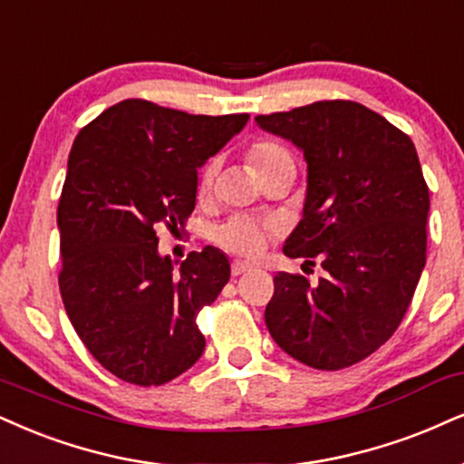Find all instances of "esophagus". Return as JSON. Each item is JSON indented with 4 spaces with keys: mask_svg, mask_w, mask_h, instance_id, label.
<instances>
[{
    "mask_svg": "<svg viewBox=\"0 0 464 464\" xmlns=\"http://www.w3.org/2000/svg\"><path fill=\"white\" fill-rule=\"evenodd\" d=\"M254 268V265H249V262H243V260H234L232 262V276H243V273H247Z\"/></svg>",
    "mask_w": 464,
    "mask_h": 464,
    "instance_id": "34e87169",
    "label": "esophagus"
}]
</instances>
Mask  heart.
<instances>
[{
  "instance_id": "1",
  "label": "heart",
  "mask_w": 464,
  "mask_h": 464,
  "mask_svg": "<svg viewBox=\"0 0 464 464\" xmlns=\"http://www.w3.org/2000/svg\"><path fill=\"white\" fill-rule=\"evenodd\" d=\"M249 163L254 165V169L258 171V176L266 174L273 168L282 163H293V157L285 150L282 144L273 140H256L247 150ZM217 171H219V159H208L204 163V168L199 169L198 176V198L206 199L213 191ZM276 234V226L266 221L251 219V217L237 215L230 217L226 223H221L219 230H217L215 238L221 247H226L232 254L241 256H256L265 249L268 238Z\"/></svg>"
}]
</instances>
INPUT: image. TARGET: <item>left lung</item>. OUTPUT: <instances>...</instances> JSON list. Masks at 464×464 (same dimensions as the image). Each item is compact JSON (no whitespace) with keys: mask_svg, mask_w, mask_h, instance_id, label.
<instances>
[{"mask_svg":"<svg viewBox=\"0 0 464 464\" xmlns=\"http://www.w3.org/2000/svg\"><path fill=\"white\" fill-rule=\"evenodd\" d=\"M260 129L303 150V219L284 254L324 276L277 273L268 334L316 370L359 363L402 323L426 265L430 193L411 137L353 101H318L256 116Z\"/></svg>","mask_w":464,"mask_h":464,"instance_id":"8db88e82","label":"left lung"}]
</instances>
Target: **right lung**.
I'll list each match as a JSON object with an SVG mask.
<instances>
[{
	"instance_id": "add662e5",
	"label": "right lung",
	"mask_w": 464,
	"mask_h": 464,
	"mask_svg": "<svg viewBox=\"0 0 464 464\" xmlns=\"http://www.w3.org/2000/svg\"><path fill=\"white\" fill-rule=\"evenodd\" d=\"M247 120L127 99L79 130L57 206L60 293L85 348L118 379L163 385L202 357L196 318L227 284L230 262L204 247L176 273L157 227L185 226L198 168Z\"/></svg>"
}]
</instances>
